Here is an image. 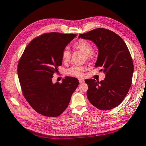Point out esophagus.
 Listing matches in <instances>:
<instances>
[{
    "mask_svg": "<svg viewBox=\"0 0 146 146\" xmlns=\"http://www.w3.org/2000/svg\"><path fill=\"white\" fill-rule=\"evenodd\" d=\"M79 82L80 83H83L84 82V80L83 79H79Z\"/></svg>",
    "mask_w": 146,
    "mask_h": 146,
    "instance_id": "34e87169",
    "label": "esophagus"
}]
</instances>
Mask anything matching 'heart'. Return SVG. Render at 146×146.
Masks as SVG:
<instances>
[{"mask_svg":"<svg viewBox=\"0 0 146 146\" xmlns=\"http://www.w3.org/2000/svg\"><path fill=\"white\" fill-rule=\"evenodd\" d=\"M73 47L85 55V58L87 60H89L92 58V54L91 53L93 52V48L89 41L84 40H80L73 44ZM70 57L71 52L70 50L68 48H64L62 53L63 62H67L70 60ZM83 70V69L80 67L74 66L68 70V72L75 76L80 77L82 75Z\"/></svg>","mask_w":146,"mask_h":146,"instance_id":"1","label":"heart"}]
</instances>
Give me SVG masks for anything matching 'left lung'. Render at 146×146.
<instances>
[{"label":"left lung","instance_id":"obj_1","mask_svg":"<svg viewBox=\"0 0 146 146\" xmlns=\"http://www.w3.org/2000/svg\"><path fill=\"white\" fill-rule=\"evenodd\" d=\"M79 38L96 45L98 56L95 67H101L100 71L105 74V79L100 82L85 80L88 85L87 98L98 109H111L123 102L131 86L133 64L128 48L119 35L104 28L79 35Z\"/></svg>","mask_w":146,"mask_h":146}]
</instances>
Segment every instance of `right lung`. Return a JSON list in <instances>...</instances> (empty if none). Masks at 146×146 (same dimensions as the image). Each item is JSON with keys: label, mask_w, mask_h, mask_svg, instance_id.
I'll return each instance as SVG.
<instances>
[{"label": "right lung", "mask_w": 146, "mask_h": 146, "mask_svg": "<svg viewBox=\"0 0 146 146\" xmlns=\"http://www.w3.org/2000/svg\"><path fill=\"white\" fill-rule=\"evenodd\" d=\"M76 35L52 32L34 38L26 47L17 72L23 95L37 113L57 117L67 108L78 80L67 76L62 83L52 82L62 64V53Z\"/></svg>", "instance_id": "1"}]
</instances>
